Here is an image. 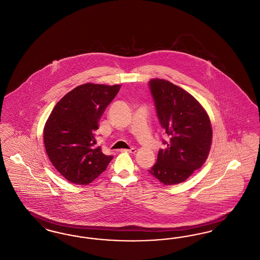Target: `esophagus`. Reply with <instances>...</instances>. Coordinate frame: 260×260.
Listing matches in <instances>:
<instances>
[{
    "instance_id": "esophagus-1",
    "label": "esophagus",
    "mask_w": 260,
    "mask_h": 260,
    "mask_svg": "<svg viewBox=\"0 0 260 260\" xmlns=\"http://www.w3.org/2000/svg\"><path fill=\"white\" fill-rule=\"evenodd\" d=\"M120 151H121V152H127V153L135 154V152H136V149H135V148H131V149H121Z\"/></svg>"
}]
</instances>
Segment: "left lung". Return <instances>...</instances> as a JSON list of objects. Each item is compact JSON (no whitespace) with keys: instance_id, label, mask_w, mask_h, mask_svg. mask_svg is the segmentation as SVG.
<instances>
[{"instance_id":"obj_1","label":"left lung","mask_w":260,"mask_h":260,"mask_svg":"<svg viewBox=\"0 0 260 260\" xmlns=\"http://www.w3.org/2000/svg\"><path fill=\"white\" fill-rule=\"evenodd\" d=\"M159 124L169 136L148 172L166 186L186 181L207 159L212 125L203 106L184 89L165 79L149 81Z\"/></svg>"}]
</instances>
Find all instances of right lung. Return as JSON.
I'll use <instances>...</instances> for the list:
<instances>
[{
	"label": "right lung",
	"mask_w": 260,
	"mask_h": 260,
	"mask_svg": "<svg viewBox=\"0 0 260 260\" xmlns=\"http://www.w3.org/2000/svg\"><path fill=\"white\" fill-rule=\"evenodd\" d=\"M120 88L93 83L77 86L62 96L48 117L43 129L47 156L71 183L90 184L113 158L94 147V132Z\"/></svg>",
	"instance_id": "obj_1"
}]
</instances>
